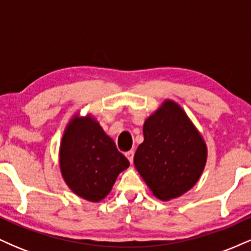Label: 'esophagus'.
Here are the masks:
<instances>
[{
  "label": "esophagus",
  "instance_id": "1",
  "mask_svg": "<svg viewBox=\"0 0 251 251\" xmlns=\"http://www.w3.org/2000/svg\"><path fill=\"white\" fill-rule=\"evenodd\" d=\"M125 155H126V157H127V159L129 160V163H133V157H134V152H133V151H132V150H131V151H127V152H126V153H125Z\"/></svg>",
  "mask_w": 251,
  "mask_h": 251
}]
</instances>
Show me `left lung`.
Instances as JSON below:
<instances>
[{
	"label": "left lung",
	"instance_id": "8db88e82",
	"mask_svg": "<svg viewBox=\"0 0 251 251\" xmlns=\"http://www.w3.org/2000/svg\"><path fill=\"white\" fill-rule=\"evenodd\" d=\"M134 166L155 197L169 201L197 183L206 163V145L178 103L164 101L146 119Z\"/></svg>",
	"mask_w": 251,
	"mask_h": 251
}]
</instances>
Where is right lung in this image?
Returning <instances> with one entry per match:
<instances>
[{
    "instance_id": "1",
    "label": "right lung",
    "mask_w": 251,
    "mask_h": 251,
    "mask_svg": "<svg viewBox=\"0 0 251 251\" xmlns=\"http://www.w3.org/2000/svg\"><path fill=\"white\" fill-rule=\"evenodd\" d=\"M128 166L127 158L93 118L71 120L60 146V169L74 194L91 201L103 200Z\"/></svg>"
}]
</instances>
